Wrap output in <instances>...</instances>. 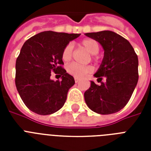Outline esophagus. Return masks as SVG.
<instances>
[{
	"label": "esophagus",
	"mask_w": 151,
	"mask_h": 151,
	"mask_svg": "<svg viewBox=\"0 0 151 151\" xmlns=\"http://www.w3.org/2000/svg\"><path fill=\"white\" fill-rule=\"evenodd\" d=\"M74 81H75L76 83H78V81H79V79H78V78H74Z\"/></svg>",
	"instance_id": "1"
}]
</instances>
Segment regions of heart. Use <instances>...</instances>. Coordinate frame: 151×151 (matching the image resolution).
I'll use <instances>...</instances> for the list:
<instances>
[{
    "instance_id": "heart-1",
    "label": "heart",
    "mask_w": 151,
    "mask_h": 151,
    "mask_svg": "<svg viewBox=\"0 0 151 151\" xmlns=\"http://www.w3.org/2000/svg\"><path fill=\"white\" fill-rule=\"evenodd\" d=\"M80 45L85 48L90 54L96 55L99 51V45L98 41L92 38L84 39L81 41ZM73 45L71 43L67 44L62 52V59L64 62H69L73 56ZM66 70L70 75L74 78H81L85 77L87 73L92 71V67L89 65H80V64L73 63L67 66Z\"/></svg>"
}]
</instances>
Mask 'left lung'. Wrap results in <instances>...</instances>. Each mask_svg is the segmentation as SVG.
Segmentation results:
<instances>
[{
    "mask_svg": "<svg viewBox=\"0 0 151 151\" xmlns=\"http://www.w3.org/2000/svg\"><path fill=\"white\" fill-rule=\"evenodd\" d=\"M85 35L100 43L104 57L95 77L101 85L91 81L85 92L88 106L100 114L118 112L129 103L139 79L138 56L129 41L114 32L104 30ZM106 79L105 83L101 79Z\"/></svg>",
    "mask_w": 151,
    "mask_h": 151,
    "instance_id": "left-lung-1",
    "label": "left lung"
}]
</instances>
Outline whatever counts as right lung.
Returning <instances> with one entry per match:
<instances>
[{
    "instance_id": "1",
    "label": "right lung",
    "mask_w": 151,
    "mask_h": 151,
    "mask_svg": "<svg viewBox=\"0 0 151 151\" xmlns=\"http://www.w3.org/2000/svg\"><path fill=\"white\" fill-rule=\"evenodd\" d=\"M81 34L45 31L22 45L15 63V86L27 107L37 114L48 115L64 105L74 79L63 67L62 52ZM52 72L61 81L50 80Z\"/></svg>"
}]
</instances>
